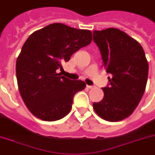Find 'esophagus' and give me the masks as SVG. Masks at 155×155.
Instances as JSON below:
<instances>
[{
    "label": "esophagus",
    "instance_id": "esophagus-1",
    "mask_svg": "<svg viewBox=\"0 0 155 155\" xmlns=\"http://www.w3.org/2000/svg\"><path fill=\"white\" fill-rule=\"evenodd\" d=\"M86 87L88 88H94L93 85H86Z\"/></svg>",
    "mask_w": 155,
    "mask_h": 155
}]
</instances>
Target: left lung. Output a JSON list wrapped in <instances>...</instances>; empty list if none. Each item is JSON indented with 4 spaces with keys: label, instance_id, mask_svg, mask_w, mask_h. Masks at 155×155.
Wrapping results in <instances>:
<instances>
[{
    "label": "left lung",
    "instance_id": "1",
    "mask_svg": "<svg viewBox=\"0 0 155 155\" xmlns=\"http://www.w3.org/2000/svg\"><path fill=\"white\" fill-rule=\"evenodd\" d=\"M93 41L111 75L103 88L104 99L93 103V108L106 121H121L133 114L146 88L149 67L145 53L139 42L116 28L94 30Z\"/></svg>",
    "mask_w": 155,
    "mask_h": 155
}]
</instances>
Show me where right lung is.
<instances>
[{
  "label": "right lung",
  "mask_w": 155,
  "mask_h": 155,
  "mask_svg": "<svg viewBox=\"0 0 155 155\" xmlns=\"http://www.w3.org/2000/svg\"><path fill=\"white\" fill-rule=\"evenodd\" d=\"M92 33L63 23H52L33 33L16 61V78L22 100L31 113L43 121H57L72 108L75 94L86 84L58 74L62 63L91 43Z\"/></svg>",
  "instance_id": "obj_1"
}]
</instances>
